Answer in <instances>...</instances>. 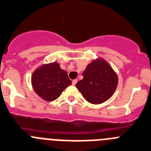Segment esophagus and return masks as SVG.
<instances>
[{"label": "esophagus", "instance_id": "obj_1", "mask_svg": "<svg viewBox=\"0 0 151 151\" xmlns=\"http://www.w3.org/2000/svg\"><path fill=\"white\" fill-rule=\"evenodd\" d=\"M77 83V80H73V81H72V85L75 86Z\"/></svg>", "mask_w": 151, "mask_h": 151}]
</instances>
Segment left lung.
<instances>
[{"label":"left lung","mask_w":151,"mask_h":151,"mask_svg":"<svg viewBox=\"0 0 151 151\" xmlns=\"http://www.w3.org/2000/svg\"><path fill=\"white\" fill-rule=\"evenodd\" d=\"M83 79L76 84L84 99L93 104L108 101L118 85V76L109 63L97 58L88 65L83 72Z\"/></svg>","instance_id":"1"}]
</instances>
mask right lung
Instances as JSON below:
<instances>
[{"mask_svg":"<svg viewBox=\"0 0 151 151\" xmlns=\"http://www.w3.org/2000/svg\"><path fill=\"white\" fill-rule=\"evenodd\" d=\"M70 84L71 81L67 71L62 70L57 62L43 64L32 73V85L34 91L47 101L58 99Z\"/></svg>","mask_w":151,"mask_h":151,"instance_id":"obj_1","label":"right lung"}]
</instances>
